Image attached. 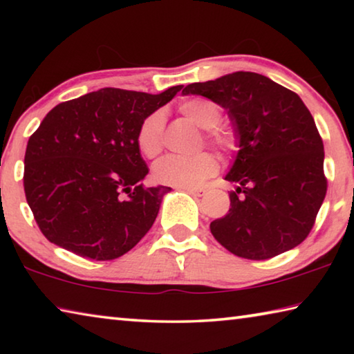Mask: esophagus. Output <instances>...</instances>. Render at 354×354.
<instances>
[{
  "mask_svg": "<svg viewBox=\"0 0 354 354\" xmlns=\"http://www.w3.org/2000/svg\"><path fill=\"white\" fill-rule=\"evenodd\" d=\"M184 190H187L189 194L195 195V196H203L207 192L206 189H194V187H187V189H184Z\"/></svg>",
  "mask_w": 354,
  "mask_h": 354,
  "instance_id": "34e87169",
  "label": "esophagus"
}]
</instances>
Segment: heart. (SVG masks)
Masks as SVG:
<instances>
[{"label": "heart", "instance_id": "b5f03b06", "mask_svg": "<svg viewBox=\"0 0 354 354\" xmlns=\"http://www.w3.org/2000/svg\"><path fill=\"white\" fill-rule=\"evenodd\" d=\"M178 111L205 129V140L221 153H232L237 149V131L231 123L221 122V107L215 101L205 97H190L179 101ZM165 115L162 111H154L142 120L136 134V143L145 158L153 159L164 147ZM218 169L217 159L211 153H200L192 158L169 156L159 160L153 169V176L158 183L173 187H196Z\"/></svg>", "mask_w": 354, "mask_h": 354}]
</instances>
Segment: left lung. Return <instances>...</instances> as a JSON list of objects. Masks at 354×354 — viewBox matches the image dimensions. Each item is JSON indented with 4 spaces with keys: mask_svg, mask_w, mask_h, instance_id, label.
Listing matches in <instances>:
<instances>
[{
    "mask_svg": "<svg viewBox=\"0 0 354 354\" xmlns=\"http://www.w3.org/2000/svg\"><path fill=\"white\" fill-rule=\"evenodd\" d=\"M201 95L225 107L239 137L237 183L231 207L211 223L212 236L232 254L263 261L295 248L309 236L326 195L323 140L295 92L253 71L194 82L183 95Z\"/></svg>",
    "mask_w": 354,
    "mask_h": 354,
    "instance_id": "obj_1",
    "label": "left lung"
}]
</instances>
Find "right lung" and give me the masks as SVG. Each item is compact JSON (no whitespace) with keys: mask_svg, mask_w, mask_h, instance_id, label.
I'll use <instances>...</instances> for the list:
<instances>
[{"mask_svg":"<svg viewBox=\"0 0 354 354\" xmlns=\"http://www.w3.org/2000/svg\"><path fill=\"white\" fill-rule=\"evenodd\" d=\"M106 87L64 101L29 137L26 201L41 234L86 259L112 261L134 248L170 187H145L136 143L142 120L175 97Z\"/></svg>","mask_w":354,"mask_h":354,"instance_id":"add662e5","label":"right lung"}]
</instances>
